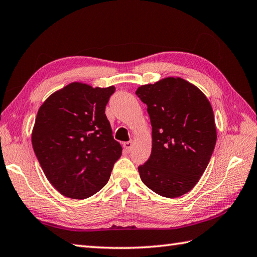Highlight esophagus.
<instances>
[{"instance_id": "34e87169", "label": "esophagus", "mask_w": 257, "mask_h": 257, "mask_svg": "<svg viewBox=\"0 0 257 257\" xmlns=\"http://www.w3.org/2000/svg\"><path fill=\"white\" fill-rule=\"evenodd\" d=\"M123 148L125 149V151H127V152H130L131 150H132V148H133V142L132 141H128V142H124L123 143Z\"/></svg>"}]
</instances>
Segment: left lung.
I'll return each mask as SVG.
<instances>
[{
    "label": "left lung",
    "instance_id": "obj_1",
    "mask_svg": "<svg viewBox=\"0 0 257 257\" xmlns=\"http://www.w3.org/2000/svg\"><path fill=\"white\" fill-rule=\"evenodd\" d=\"M135 94L147 104L152 125V151L139 167L141 180L162 197L185 195L199 181L216 145L209 100L180 77L142 85Z\"/></svg>",
    "mask_w": 257,
    "mask_h": 257
}]
</instances>
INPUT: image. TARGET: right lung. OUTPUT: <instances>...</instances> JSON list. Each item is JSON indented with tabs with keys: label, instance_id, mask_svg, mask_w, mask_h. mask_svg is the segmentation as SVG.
I'll list each match as a JSON object with an SVG mask.
<instances>
[{
	"label": "right lung",
	"instance_id": "1",
	"mask_svg": "<svg viewBox=\"0 0 257 257\" xmlns=\"http://www.w3.org/2000/svg\"><path fill=\"white\" fill-rule=\"evenodd\" d=\"M114 86L70 83L38 110L31 141L43 172L62 196L85 199L110 177L122 147L105 114Z\"/></svg>",
	"mask_w": 257,
	"mask_h": 257
}]
</instances>
